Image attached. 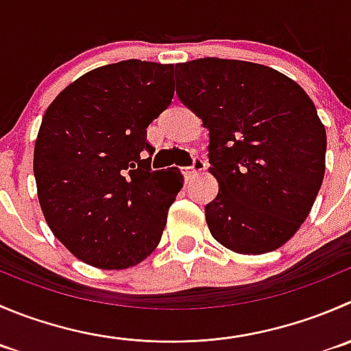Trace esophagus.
Returning a JSON list of instances; mask_svg holds the SVG:
<instances>
[{"mask_svg":"<svg viewBox=\"0 0 351 351\" xmlns=\"http://www.w3.org/2000/svg\"><path fill=\"white\" fill-rule=\"evenodd\" d=\"M204 168H206V162H204V159L199 158V156H195L192 161V166H185V168H182V173H183V176L189 180V178H192L195 173L202 171Z\"/></svg>","mask_w":351,"mask_h":351,"instance_id":"1","label":"esophagus"}]
</instances>
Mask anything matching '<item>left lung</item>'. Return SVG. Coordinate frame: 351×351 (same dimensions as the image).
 Masks as SVG:
<instances>
[{
    "label": "left lung",
    "mask_w": 351,
    "mask_h": 351,
    "mask_svg": "<svg viewBox=\"0 0 351 351\" xmlns=\"http://www.w3.org/2000/svg\"><path fill=\"white\" fill-rule=\"evenodd\" d=\"M176 96L209 130L219 192L206 206L213 237L238 254H266L307 219L326 169V128L287 75L248 61L178 63Z\"/></svg>",
    "instance_id": "obj_1"
}]
</instances>
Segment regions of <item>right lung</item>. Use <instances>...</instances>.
I'll return each mask as SVG.
<instances>
[{"instance_id": "right-lung-1", "label": "right lung", "mask_w": 351, "mask_h": 351, "mask_svg": "<svg viewBox=\"0 0 351 351\" xmlns=\"http://www.w3.org/2000/svg\"><path fill=\"white\" fill-rule=\"evenodd\" d=\"M173 71L141 60L104 64L44 113L34 149L40 207L54 237L90 266H135L161 240L183 176L151 168L147 127L171 104Z\"/></svg>"}]
</instances>
